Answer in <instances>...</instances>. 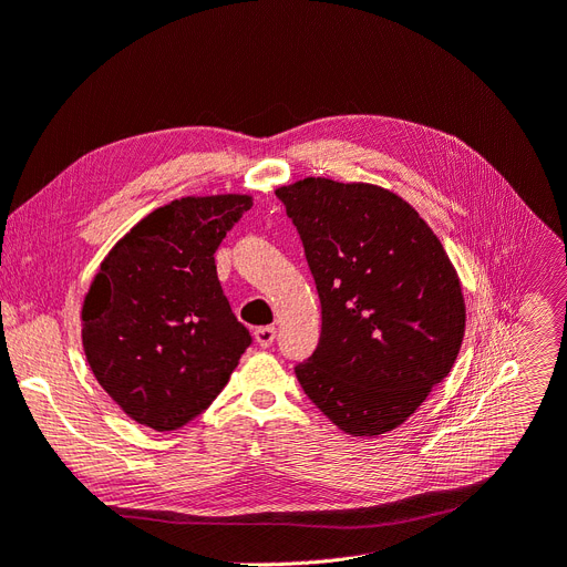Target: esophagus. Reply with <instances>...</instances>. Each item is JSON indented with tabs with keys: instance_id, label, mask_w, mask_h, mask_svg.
I'll use <instances>...</instances> for the list:
<instances>
[{
	"instance_id": "1",
	"label": "esophagus",
	"mask_w": 567,
	"mask_h": 567,
	"mask_svg": "<svg viewBox=\"0 0 567 567\" xmlns=\"http://www.w3.org/2000/svg\"><path fill=\"white\" fill-rule=\"evenodd\" d=\"M276 333H278L276 327H257L255 329V339H257V343L261 348H268V346H272V341H276Z\"/></svg>"
}]
</instances>
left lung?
Segmentation results:
<instances>
[{
  "instance_id": "left-lung-1",
  "label": "left lung",
  "mask_w": 567,
  "mask_h": 567,
  "mask_svg": "<svg viewBox=\"0 0 567 567\" xmlns=\"http://www.w3.org/2000/svg\"><path fill=\"white\" fill-rule=\"evenodd\" d=\"M316 278L322 333L295 371L346 434L400 427L451 373L463 285L427 221L390 188L306 177L280 186Z\"/></svg>"
}]
</instances>
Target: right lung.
Wrapping results in <instances>:
<instances>
[{
    "mask_svg": "<svg viewBox=\"0 0 567 567\" xmlns=\"http://www.w3.org/2000/svg\"><path fill=\"white\" fill-rule=\"evenodd\" d=\"M255 198L184 196L140 219L102 259L81 343L131 421L179 430L203 413L251 343L224 297L215 251Z\"/></svg>",
    "mask_w": 567,
    "mask_h": 567,
    "instance_id": "right-lung-1",
    "label": "right lung"
}]
</instances>
